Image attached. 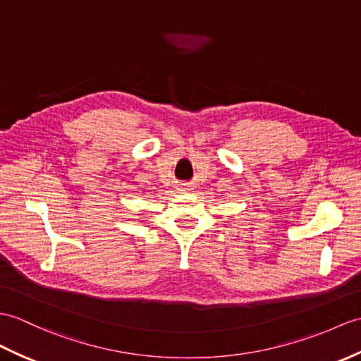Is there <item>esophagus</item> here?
I'll use <instances>...</instances> for the list:
<instances>
[{"mask_svg": "<svg viewBox=\"0 0 361 361\" xmlns=\"http://www.w3.org/2000/svg\"><path fill=\"white\" fill-rule=\"evenodd\" d=\"M189 190V184H180V192H188Z\"/></svg>", "mask_w": 361, "mask_h": 361, "instance_id": "obj_1", "label": "esophagus"}]
</instances>
